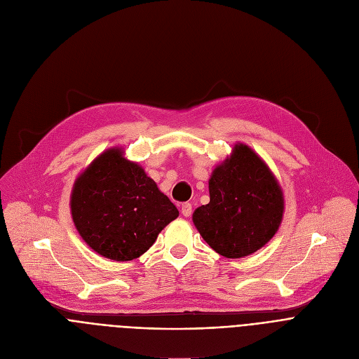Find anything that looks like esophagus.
Returning a JSON list of instances; mask_svg holds the SVG:
<instances>
[{
  "label": "esophagus",
  "instance_id": "1",
  "mask_svg": "<svg viewBox=\"0 0 359 359\" xmlns=\"http://www.w3.org/2000/svg\"><path fill=\"white\" fill-rule=\"evenodd\" d=\"M182 215H183L184 218H189L190 215H192V203L184 202V203L182 205Z\"/></svg>",
  "mask_w": 359,
  "mask_h": 359
}]
</instances>
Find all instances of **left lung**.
I'll return each mask as SVG.
<instances>
[{"mask_svg": "<svg viewBox=\"0 0 359 359\" xmlns=\"http://www.w3.org/2000/svg\"><path fill=\"white\" fill-rule=\"evenodd\" d=\"M208 205L194 212V224L212 250L226 258L247 257L277 232L284 212L281 187L248 146L236 144L209 179Z\"/></svg>", "mask_w": 359, "mask_h": 359, "instance_id": "8db88e82", "label": "left lung"}]
</instances>
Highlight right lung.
Masks as SVG:
<instances>
[{
	"label": "right lung",
	"instance_id": "add662e5",
	"mask_svg": "<svg viewBox=\"0 0 359 359\" xmlns=\"http://www.w3.org/2000/svg\"><path fill=\"white\" fill-rule=\"evenodd\" d=\"M70 210L82 240L114 261L144 254L179 217L156 182L124 158L121 149L104 151L86 167L72 190Z\"/></svg>",
	"mask_w": 359,
	"mask_h": 359
}]
</instances>
